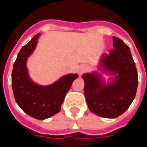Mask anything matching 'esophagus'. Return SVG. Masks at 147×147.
Here are the masks:
<instances>
[{
  "mask_svg": "<svg viewBox=\"0 0 147 147\" xmlns=\"http://www.w3.org/2000/svg\"><path fill=\"white\" fill-rule=\"evenodd\" d=\"M87 69V67H86V65H82V66H80V69H79V72L80 74H82L83 72H84Z\"/></svg>",
  "mask_w": 147,
  "mask_h": 147,
  "instance_id": "34e87169",
  "label": "esophagus"
}]
</instances>
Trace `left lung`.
Masks as SVG:
<instances>
[{
    "label": "left lung",
    "instance_id": "1",
    "mask_svg": "<svg viewBox=\"0 0 147 147\" xmlns=\"http://www.w3.org/2000/svg\"><path fill=\"white\" fill-rule=\"evenodd\" d=\"M113 38V49L105 54L101 64L117 75L113 82L105 85L94 73L84 74V94L89 109L106 118H116L128 109L138 87V73L130 49L121 39Z\"/></svg>",
    "mask_w": 147,
    "mask_h": 147
}]
</instances>
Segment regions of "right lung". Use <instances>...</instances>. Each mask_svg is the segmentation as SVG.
Returning a JSON list of instances; mask_svg holds the SVG:
<instances>
[{"label":"right lung","instance_id":"add662e5","mask_svg":"<svg viewBox=\"0 0 147 147\" xmlns=\"http://www.w3.org/2000/svg\"><path fill=\"white\" fill-rule=\"evenodd\" d=\"M39 34L21 49L11 72L16 102L23 110L38 120H45L61 110L64 97L78 75H67L48 86H39L28 76L26 62L38 43Z\"/></svg>","mask_w":147,"mask_h":147}]
</instances>
